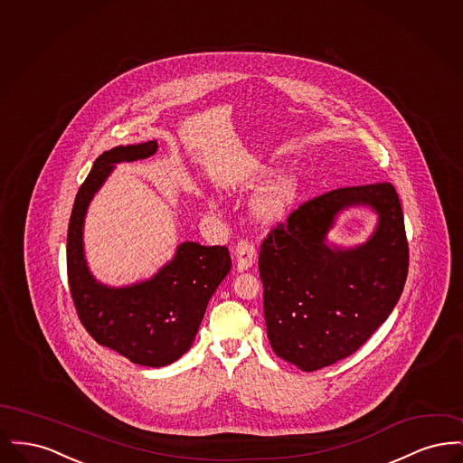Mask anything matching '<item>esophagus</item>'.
Masks as SVG:
<instances>
[{
    "mask_svg": "<svg viewBox=\"0 0 463 463\" xmlns=\"http://www.w3.org/2000/svg\"><path fill=\"white\" fill-rule=\"evenodd\" d=\"M234 255H236V264L240 270H248L251 265L257 260V248L255 244L248 240H241L234 248Z\"/></svg>",
    "mask_w": 463,
    "mask_h": 463,
    "instance_id": "obj_1",
    "label": "esophagus"
}]
</instances>
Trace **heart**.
<instances>
[{
    "label": "heart",
    "instance_id": "b5f03b06",
    "mask_svg": "<svg viewBox=\"0 0 463 463\" xmlns=\"http://www.w3.org/2000/svg\"><path fill=\"white\" fill-rule=\"evenodd\" d=\"M300 194L297 176L287 175L269 185L255 201V215L264 223H274L287 217Z\"/></svg>",
    "mask_w": 463,
    "mask_h": 463
}]
</instances>
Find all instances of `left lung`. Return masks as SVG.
Returning <instances> with one entry per match:
<instances>
[{"instance_id": "left-lung-1", "label": "left lung", "mask_w": 463, "mask_h": 463, "mask_svg": "<svg viewBox=\"0 0 463 463\" xmlns=\"http://www.w3.org/2000/svg\"><path fill=\"white\" fill-rule=\"evenodd\" d=\"M366 203L379 213L364 245L331 249L336 213ZM404 217L391 182L340 187L307 199L267 234L259 270L272 351L304 372L355 353L389 317L408 276Z\"/></svg>"}]
</instances>
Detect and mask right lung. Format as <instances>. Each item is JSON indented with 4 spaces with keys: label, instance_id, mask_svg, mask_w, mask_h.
<instances>
[{
    "label": "right lung",
    "instance_id": "right-lung-1",
    "mask_svg": "<svg viewBox=\"0 0 463 463\" xmlns=\"http://www.w3.org/2000/svg\"><path fill=\"white\" fill-rule=\"evenodd\" d=\"M156 149L151 140L99 156L76 194L67 229V281L81 325L97 344L151 368L166 366L191 349L208 300L231 270L225 246L182 242L175 259L149 281L108 288L91 278L81 241L90 199L116 163L149 157Z\"/></svg>",
    "mask_w": 463,
    "mask_h": 463
}]
</instances>
